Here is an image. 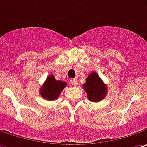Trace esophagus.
<instances>
[{"label": "esophagus", "instance_id": "1", "mask_svg": "<svg viewBox=\"0 0 147 147\" xmlns=\"http://www.w3.org/2000/svg\"><path fill=\"white\" fill-rule=\"evenodd\" d=\"M71 84L73 86H76L78 85V81H77L76 79H71Z\"/></svg>", "mask_w": 147, "mask_h": 147}]
</instances>
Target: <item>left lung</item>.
Returning a JSON list of instances; mask_svg holds the SVG:
<instances>
[{
	"label": "left lung",
	"mask_w": 147,
	"mask_h": 147,
	"mask_svg": "<svg viewBox=\"0 0 147 147\" xmlns=\"http://www.w3.org/2000/svg\"><path fill=\"white\" fill-rule=\"evenodd\" d=\"M82 86L87 94V98L92 102H99L105 99L108 91L107 86L100 79L99 75L94 71L87 76L86 82Z\"/></svg>",
	"instance_id": "8db88e82"
}]
</instances>
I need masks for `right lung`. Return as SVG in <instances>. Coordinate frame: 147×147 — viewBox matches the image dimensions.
Returning a JSON list of instances; mask_svg holds the SVG:
<instances>
[{
  "instance_id": "1",
  "label": "right lung",
  "mask_w": 147,
  "mask_h": 147,
  "mask_svg": "<svg viewBox=\"0 0 147 147\" xmlns=\"http://www.w3.org/2000/svg\"><path fill=\"white\" fill-rule=\"evenodd\" d=\"M66 86V82L57 80L53 75H50L48 76L44 84L42 86L39 92L43 99L47 100H56Z\"/></svg>"
}]
</instances>
